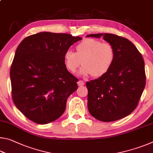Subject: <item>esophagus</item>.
<instances>
[{
    "label": "esophagus",
    "mask_w": 153,
    "mask_h": 153,
    "mask_svg": "<svg viewBox=\"0 0 153 153\" xmlns=\"http://www.w3.org/2000/svg\"><path fill=\"white\" fill-rule=\"evenodd\" d=\"M77 84H78L79 86H84V81H82V80H79V81L77 82Z\"/></svg>",
    "instance_id": "esophagus-1"
}]
</instances>
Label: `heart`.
<instances>
[{
	"label": "heart",
	"mask_w": 153,
	"mask_h": 153,
	"mask_svg": "<svg viewBox=\"0 0 153 153\" xmlns=\"http://www.w3.org/2000/svg\"><path fill=\"white\" fill-rule=\"evenodd\" d=\"M76 53L71 50L65 53V64L69 71L75 73L82 61L84 66L80 74L84 76L92 75L93 77H99L104 76L115 60V51L113 45L97 39L86 38L76 46Z\"/></svg>",
	"instance_id": "1"
}]
</instances>
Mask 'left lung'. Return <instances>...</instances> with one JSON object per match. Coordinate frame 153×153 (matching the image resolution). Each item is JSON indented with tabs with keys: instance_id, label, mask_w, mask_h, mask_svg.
Wrapping results in <instances>:
<instances>
[{
	"instance_id": "1",
	"label": "left lung",
	"mask_w": 153,
	"mask_h": 153,
	"mask_svg": "<svg viewBox=\"0 0 153 153\" xmlns=\"http://www.w3.org/2000/svg\"><path fill=\"white\" fill-rule=\"evenodd\" d=\"M112 45L115 57L104 76L86 83L88 108L98 120L110 122L126 117L137 107L146 85L144 62L129 40L113 33H95Z\"/></svg>"
}]
</instances>
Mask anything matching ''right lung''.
Wrapping results in <instances>:
<instances>
[{
	"instance_id": "right-lung-1",
	"label": "right lung",
	"mask_w": 153,
	"mask_h": 153,
	"mask_svg": "<svg viewBox=\"0 0 153 153\" xmlns=\"http://www.w3.org/2000/svg\"><path fill=\"white\" fill-rule=\"evenodd\" d=\"M81 40L68 33L40 32L18 46L10 71L12 98L30 120L46 124L63 115L67 98L77 89V79L67 69L64 55Z\"/></svg>"
}]
</instances>
